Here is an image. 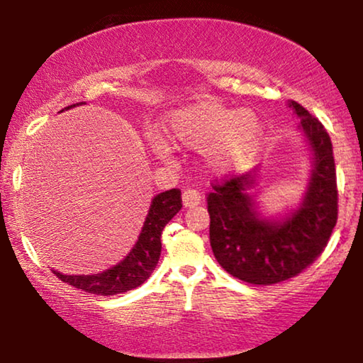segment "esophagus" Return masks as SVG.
Wrapping results in <instances>:
<instances>
[{"label": "esophagus", "mask_w": 363, "mask_h": 363, "mask_svg": "<svg viewBox=\"0 0 363 363\" xmlns=\"http://www.w3.org/2000/svg\"><path fill=\"white\" fill-rule=\"evenodd\" d=\"M182 200H183V205H185L186 208H191V206L200 205L201 195H200V191L195 190V188H188V190L183 191Z\"/></svg>", "instance_id": "34e87169"}]
</instances>
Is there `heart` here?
Wrapping results in <instances>:
<instances>
[{
  "mask_svg": "<svg viewBox=\"0 0 363 363\" xmlns=\"http://www.w3.org/2000/svg\"><path fill=\"white\" fill-rule=\"evenodd\" d=\"M162 132L172 145L206 152L216 170H228L255 155L262 137V123L251 111L201 102L172 113Z\"/></svg>",
  "mask_w": 363,
  "mask_h": 363,
  "instance_id": "heart-1",
  "label": "heart"
}]
</instances>
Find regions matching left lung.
<instances>
[{"label": "left lung", "mask_w": 363, "mask_h": 363, "mask_svg": "<svg viewBox=\"0 0 363 363\" xmlns=\"http://www.w3.org/2000/svg\"><path fill=\"white\" fill-rule=\"evenodd\" d=\"M287 106L299 116L314 150V170L299 210L282 223L257 216L246 193L251 173L215 180L206 195L213 255L228 274L250 284H276L307 269L325 250L339 213L329 133L301 104L289 101Z\"/></svg>", "instance_id": "obj_1"}]
</instances>
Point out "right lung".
<instances>
[{
    "label": "right lung",
    "mask_w": 363,
    "mask_h": 363,
    "mask_svg": "<svg viewBox=\"0 0 363 363\" xmlns=\"http://www.w3.org/2000/svg\"><path fill=\"white\" fill-rule=\"evenodd\" d=\"M74 106L76 104L64 108H71ZM180 190L173 188V190L160 193L153 198L137 245L133 246L130 255L125 259L96 276H64L56 271H54V274L69 286L97 296H113L135 289L150 277L153 269L157 267L162 252V231L167 226V223L180 211Z\"/></svg>",
    "instance_id": "right-lung-1"
}]
</instances>
